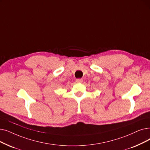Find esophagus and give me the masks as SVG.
I'll return each mask as SVG.
<instances>
[{
  "label": "esophagus",
  "instance_id": "34e87169",
  "mask_svg": "<svg viewBox=\"0 0 150 150\" xmlns=\"http://www.w3.org/2000/svg\"><path fill=\"white\" fill-rule=\"evenodd\" d=\"M83 79H78L76 80V83H82L83 82Z\"/></svg>",
  "mask_w": 150,
  "mask_h": 150
}]
</instances>
